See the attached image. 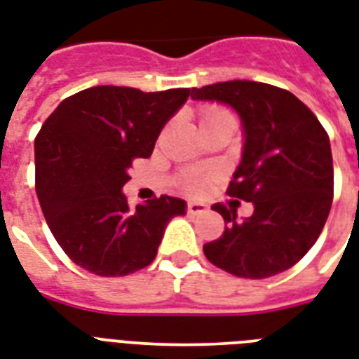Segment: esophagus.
Listing matches in <instances>:
<instances>
[{
    "label": "esophagus",
    "instance_id": "34e87169",
    "mask_svg": "<svg viewBox=\"0 0 359 359\" xmlns=\"http://www.w3.org/2000/svg\"><path fill=\"white\" fill-rule=\"evenodd\" d=\"M186 210H188L190 215H201V212L207 210V205L198 203V201H190V203L186 205Z\"/></svg>",
    "mask_w": 359,
    "mask_h": 359
}]
</instances>
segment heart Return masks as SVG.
I'll return each instance as SVG.
<instances>
[{
    "instance_id": "obj_1",
    "label": "heart",
    "mask_w": 359,
    "mask_h": 359,
    "mask_svg": "<svg viewBox=\"0 0 359 359\" xmlns=\"http://www.w3.org/2000/svg\"><path fill=\"white\" fill-rule=\"evenodd\" d=\"M226 111L220 109V107H205L203 111H201V126L209 124L212 120L220 118V116H226ZM209 179H205V177H196V175H190V177H184V179L180 180V188L188 194H199V191L205 190V186H207Z\"/></svg>"
}]
</instances>
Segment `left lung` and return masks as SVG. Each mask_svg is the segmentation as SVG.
<instances>
[{
  "instance_id": "8db88e82",
  "label": "left lung",
  "mask_w": 359,
  "mask_h": 359,
  "mask_svg": "<svg viewBox=\"0 0 359 359\" xmlns=\"http://www.w3.org/2000/svg\"><path fill=\"white\" fill-rule=\"evenodd\" d=\"M198 101L228 103L245 128V149L228 196L254 205H212L228 224L203 245L210 264L241 278H267L290 269L311 250L333 201L330 137L314 113L292 92L254 81H228L191 90Z\"/></svg>"
}]
</instances>
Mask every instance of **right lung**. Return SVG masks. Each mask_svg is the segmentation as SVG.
<instances>
[{
  "label": "right lung",
  "instance_id": "add662e5",
  "mask_svg": "<svg viewBox=\"0 0 359 359\" xmlns=\"http://www.w3.org/2000/svg\"><path fill=\"white\" fill-rule=\"evenodd\" d=\"M190 88L141 92L94 86L65 97L35 137V191L73 264L100 277H126L154 262L165 226L184 215L179 198L131 209L122 194L135 158H149L161 128Z\"/></svg>",
  "mask_w": 359,
  "mask_h": 359
}]
</instances>
